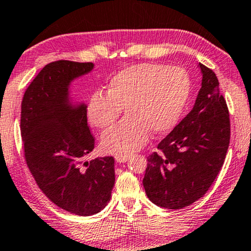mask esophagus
<instances>
[{"label": "esophagus", "mask_w": 251, "mask_h": 251, "mask_svg": "<svg viewBox=\"0 0 251 251\" xmlns=\"http://www.w3.org/2000/svg\"><path fill=\"white\" fill-rule=\"evenodd\" d=\"M128 156H122V154H121V156H116L115 157V159H116V161H117V162H119V164H122V162H126L127 160H128Z\"/></svg>", "instance_id": "esophagus-1"}]
</instances>
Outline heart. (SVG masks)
<instances>
[{
	"label": "heart",
	"mask_w": 251,
	"mask_h": 251,
	"mask_svg": "<svg viewBox=\"0 0 251 251\" xmlns=\"http://www.w3.org/2000/svg\"><path fill=\"white\" fill-rule=\"evenodd\" d=\"M191 91L188 73L179 67L140 63L110 79L107 95L95 93L87 107L92 125L111 126L125 109L126 118L101 137V150L128 156L146 146L150 133L164 135L181 117Z\"/></svg>",
	"instance_id": "obj_1"
}]
</instances>
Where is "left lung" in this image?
I'll list each match as a JSON object with an SVG mask.
<instances>
[{
    "label": "left lung",
    "instance_id": "8db88e82",
    "mask_svg": "<svg viewBox=\"0 0 251 251\" xmlns=\"http://www.w3.org/2000/svg\"><path fill=\"white\" fill-rule=\"evenodd\" d=\"M202 80L192 110L148 157L143 186L150 201L181 209L208 191L230 144V115L213 70L199 63Z\"/></svg>",
    "mask_w": 251,
    "mask_h": 251
}]
</instances>
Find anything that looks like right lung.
Segmentation results:
<instances>
[{
	"mask_svg": "<svg viewBox=\"0 0 251 251\" xmlns=\"http://www.w3.org/2000/svg\"><path fill=\"white\" fill-rule=\"evenodd\" d=\"M92 62L59 60L38 73L21 102L25 159L38 188L56 206L90 216L107 206L115 184L114 157L85 161L94 149L85 103H74L69 87L91 73Z\"/></svg>",
	"mask_w": 251,
	"mask_h": 251,
	"instance_id": "right-lung-1",
	"label": "right lung"
}]
</instances>
